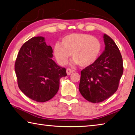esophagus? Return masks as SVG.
I'll use <instances>...</instances> for the list:
<instances>
[{
    "mask_svg": "<svg viewBox=\"0 0 135 135\" xmlns=\"http://www.w3.org/2000/svg\"><path fill=\"white\" fill-rule=\"evenodd\" d=\"M66 71H67V75H70L71 73H73V71L71 70L70 68H68V69H67V70H66Z\"/></svg>",
    "mask_w": 135,
    "mask_h": 135,
    "instance_id": "obj_1",
    "label": "esophagus"
}]
</instances>
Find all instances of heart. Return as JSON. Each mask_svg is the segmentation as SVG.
Instances as JSON below:
<instances>
[{
  "label": "heart",
  "mask_w": 135,
  "mask_h": 135,
  "mask_svg": "<svg viewBox=\"0 0 135 135\" xmlns=\"http://www.w3.org/2000/svg\"><path fill=\"white\" fill-rule=\"evenodd\" d=\"M101 44L98 39L85 33H71L62 38L54 46V55L61 65L67 62L71 57L74 64L87 67L94 63L100 54Z\"/></svg>",
  "instance_id": "obj_1"
}]
</instances>
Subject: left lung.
Here are the masks:
<instances>
[{"instance_id":"8db88e82","label":"left lung","mask_w":135,"mask_h":135,"mask_svg":"<svg viewBox=\"0 0 135 135\" xmlns=\"http://www.w3.org/2000/svg\"><path fill=\"white\" fill-rule=\"evenodd\" d=\"M105 49L92 65L81 71L79 91L91 103L108 99L118 89L123 73V60L118 47L112 39L104 34Z\"/></svg>"}]
</instances>
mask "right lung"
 I'll use <instances>...</instances> for the list:
<instances>
[{
  "instance_id": "obj_1",
  "label": "right lung",
  "mask_w": 135,
  "mask_h": 135,
  "mask_svg": "<svg viewBox=\"0 0 135 135\" xmlns=\"http://www.w3.org/2000/svg\"><path fill=\"white\" fill-rule=\"evenodd\" d=\"M52 52L45 38L36 36L22 46L17 56L15 71L18 87L34 101L52 99L59 90L60 78L67 75L65 68L52 59Z\"/></svg>"
}]
</instances>
